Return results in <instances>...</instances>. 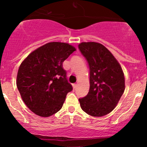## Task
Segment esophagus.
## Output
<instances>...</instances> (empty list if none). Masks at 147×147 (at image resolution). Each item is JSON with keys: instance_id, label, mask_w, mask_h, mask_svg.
<instances>
[{"instance_id": "1", "label": "esophagus", "mask_w": 147, "mask_h": 147, "mask_svg": "<svg viewBox=\"0 0 147 147\" xmlns=\"http://www.w3.org/2000/svg\"><path fill=\"white\" fill-rule=\"evenodd\" d=\"M72 87H73V89H75V88H76V87H77L76 84H72Z\"/></svg>"}]
</instances>
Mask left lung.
Returning <instances> with one entry per match:
<instances>
[{"label":"left lung","instance_id":"1","mask_svg":"<svg viewBox=\"0 0 147 147\" xmlns=\"http://www.w3.org/2000/svg\"><path fill=\"white\" fill-rule=\"evenodd\" d=\"M80 51L88 62L90 88L80 98L82 110L93 117H102L118 104L125 90V78L120 64L104 45L94 42H82Z\"/></svg>","mask_w":147,"mask_h":147}]
</instances>
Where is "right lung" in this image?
I'll return each instance as SVG.
<instances>
[{
    "mask_svg": "<svg viewBox=\"0 0 147 147\" xmlns=\"http://www.w3.org/2000/svg\"><path fill=\"white\" fill-rule=\"evenodd\" d=\"M75 51L67 43H47L30 53L19 66L17 88L24 103L35 114L48 117L63 107L66 95L72 90L63 63Z\"/></svg>",
    "mask_w": 147,
    "mask_h": 147,
    "instance_id": "add662e5",
    "label": "right lung"
}]
</instances>
